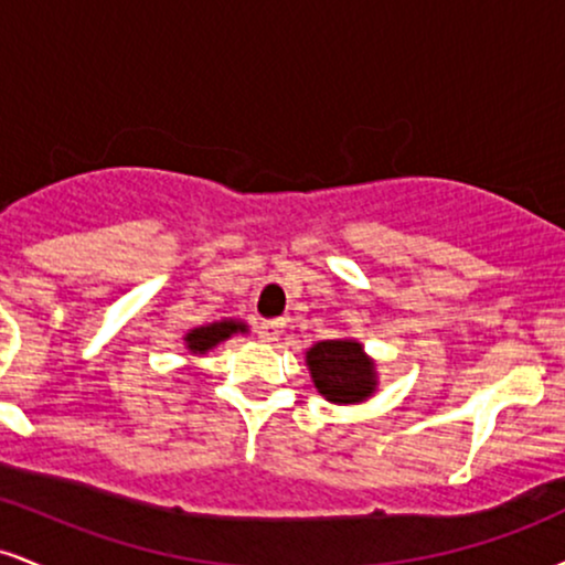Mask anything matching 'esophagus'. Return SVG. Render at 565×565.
Returning <instances> with one entry per match:
<instances>
[{"label": "esophagus", "instance_id": "obj_1", "mask_svg": "<svg viewBox=\"0 0 565 565\" xmlns=\"http://www.w3.org/2000/svg\"><path fill=\"white\" fill-rule=\"evenodd\" d=\"M281 334H284L281 321H263L260 327H257V337H260L263 342H276Z\"/></svg>", "mask_w": 565, "mask_h": 565}]
</instances>
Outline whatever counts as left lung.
<instances>
[{"label": "left lung", "mask_w": 565, "mask_h": 565, "mask_svg": "<svg viewBox=\"0 0 565 565\" xmlns=\"http://www.w3.org/2000/svg\"><path fill=\"white\" fill-rule=\"evenodd\" d=\"M310 377L327 401L359 404L374 391V364L353 340H327L308 350Z\"/></svg>", "instance_id": "8db88e82"}]
</instances>
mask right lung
Here are the masks:
<instances>
[{
  "instance_id": "right-lung-1",
  "label": "right lung",
  "mask_w": 565,
  "mask_h": 565,
  "mask_svg": "<svg viewBox=\"0 0 565 565\" xmlns=\"http://www.w3.org/2000/svg\"><path fill=\"white\" fill-rule=\"evenodd\" d=\"M233 332H246V327L238 321H220V323H210V327L193 329V332L185 337L188 350H193V353H206V350L215 348L217 342L228 340Z\"/></svg>"
}]
</instances>
